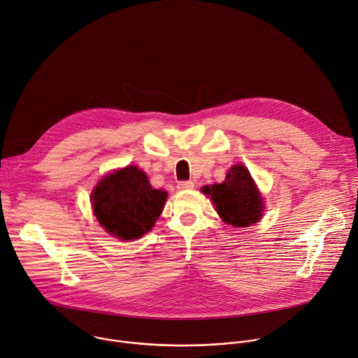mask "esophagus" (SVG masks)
Here are the masks:
<instances>
[{
	"instance_id": "obj_1",
	"label": "esophagus",
	"mask_w": 358,
	"mask_h": 358,
	"mask_svg": "<svg viewBox=\"0 0 358 358\" xmlns=\"http://www.w3.org/2000/svg\"><path fill=\"white\" fill-rule=\"evenodd\" d=\"M178 189H192L194 188V182L192 181H180L177 185Z\"/></svg>"
}]
</instances>
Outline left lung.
I'll list each match as a JSON object with an SVG mask.
<instances>
[{
  "mask_svg": "<svg viewBox=\"0 0 358 358\" xmlns=\"http://www.w3.org/2000/svg\"><path fill=\"white\" fill-rule=\"evenodd\" d=\"M202 192L210 195L222 220L234 227H248L263 216L264 201L243 164H234L222 184L205 185Z\"/></svg>",
  "mask_w": 358,
  "mask_h": 358,
  "instance_id": "left-lung-1",
  "label": "left lung"
}]
</instances>
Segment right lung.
Returning <instances> with one entry per match:
<instances>
[{"label": "right lung", "mask_w": 358, "mask_h": 358, "mask_svg": "<svg viewBox=\"0 0 358 358\" xmlns=\"http://www.w3.org/2000/svg\"><path fill=\"white\" fill-rule=\"evenodd\" d=\"M166 201L167 191L155 189L136 166L105 176L91 194L92 210L99 224L125 242L139 239L152 230Z\"/></svg>", "instance_id": "right-lung-1"}]
</instances>
